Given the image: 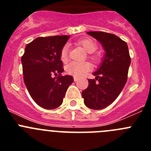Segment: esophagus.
Returning <instances> with one entry per match:
<instances>
[{
    "label": "esophagus",
    "instance_id": "obj_1",
    "mask_svg": "<svg viewBox=\"0 0 151 151\" xmlns=\"http://www.w3.org/2000/svg\"><path fill=\"white\" fill-rule=\"evenodd\" d=\"M73 78H74L75 82H77V80H78V78H77L76 76H74V77H73Z\"/></svg>",
    "mask_w": 151,
    "mask_h": 151
}]
</instances>
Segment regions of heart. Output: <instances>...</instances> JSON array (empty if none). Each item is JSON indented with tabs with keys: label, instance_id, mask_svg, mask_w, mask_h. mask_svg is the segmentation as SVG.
Wrapping results in <instances>:
<instances>
[{
	"label": "heart",
	"instance_id": "1",
	"mask_svg": "<svg viewBox=\"0 0 151 151\" xmlns=\"http://www.w3.org/2000/svg\"><path fill=\"white\" fill-rule=\"evenodd\" d=\"M78 45L82 46L84 49L89 54L88 57L93 61H97L98 57L97 56L92 54L97 49V45L93 40L86 38L78 41ZM69 45H65L60 50V60L63 63L67 62L69 60ZM91 64L87 61L84 62H71L66 66V71L68 74L73 75L74 76L80 77L89 72L91 69Z\"/></svg>",
	"mask_w": 151,
	"mask_h": 151
}]
</instances>
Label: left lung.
Masks as SVG:
<instances>
[{"mask_svg": "<svg viewBox=\"0 0 151 151\" xmlns=\"http://www.w3.org/2000/svg\"><path fill=\"white\" fill-rule=\"evenodd\" d=\"M105 50L99 69L93 73L95 79H88L89 85L82 93L85 106L101 110L117 98L125 86L131 63L126 42L116 35L104 32H88Z\"/></svg>", "mask_w": 151, "mask_h": 151, "instance_id": "1", "label": "left lung"}]
</instances>
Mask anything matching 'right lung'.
I'll use <instances>...</instances> for the list:
<instances>
[{
	"label": "right lung",
	"instance_id": "right-lung-1",
	"mask_svg": "<svg viewBox=\"0 0 151 151\" xmlns=\"http://www.w3.org/2000/svg\"><path fill=\"white\" fill-rule=\"evenodd\" d=\"M68 35L39 37L26 46L21 58L24 82L32 98L41 107L53 110L62 104L72 76H64L60 50ZM57 76L54 77L53 76Z\"/></svg>",
	"mask_w": 151,
	"mask_h": 151
}]
</instances>
